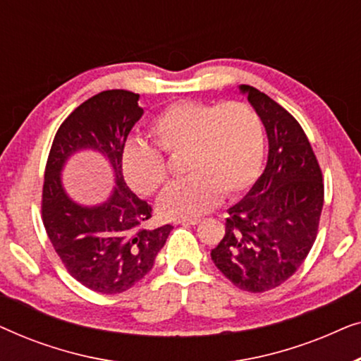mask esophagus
<instances>
[{
    "instance_id": "esophagus-1",
    "label": "esophagus",
    "mask_w": 361,
    "mask_h": 361,
    "mask_svg": "<svg viewBox=\"0 0 361 361\" xmlns=\"http://www.w3.org/2000/svg\"><path fill=\"white\" fill-rule=\"evenodd\" d=\"M176 224H182V225H199V224H200V219H182V220H177Z\"/></svg>"
}]
</instances>
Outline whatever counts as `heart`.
Returning a JSON list of instances; mask_svg holds the SVG:
<instances>
[{"label":"heart","instance_id":"1","mask_svg":"<svg viewBox=\"0 0 361 361\" xmlns=\"http://www.w3.org/2000/svg\"><path fill=\"white\" fill-rule=\"evenodd\" d=\"M151 133L162 151L187 152L184 169L189 176L167 185L157 199V212L164 219L205 214L221 194H243L259 174L263 121L246 103L176 102L152 120ZM121 164L126 180L140 194H154L167 179L164 156L146 142H126Z\"/></svg>","mask_w":361,"mask_h":361}]
</instances>
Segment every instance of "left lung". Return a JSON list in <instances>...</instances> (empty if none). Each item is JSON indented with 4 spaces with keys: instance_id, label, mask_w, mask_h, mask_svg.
I'll use <instances>...</instances> for the list:
<instances>
[{
    "instance_id": "1",
    "label": "left lung",
    "mask_w": 361,
    "mask_h": 361,
    "mask_svg": "<svg viewBox=\"0 0 361 361\" xmlns=\"http://www.w3.org/2000/svg\"><path fill=\"white\" fill-rule=\"evenodd\" d=\"M268 136V162L228 209L212 261L236 288L264 293L289 279L312 248L324 207L322 172L295 118L255 87L240 85Z\"/></svg>"
}]
</instances>
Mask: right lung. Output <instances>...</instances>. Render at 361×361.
Segmentation results:
<instances>
[{
    "instance_id": "right-lung-1",
    "label": "right lung",
    "mask_w": 361,
    "mask_h": 361,
    "mask_svg": "<svg viewBox=\"0 0 361 361\" xmlns=\"http://www.w3.org/2000/svg\"><path fill=\"white\" fill-rule=\"evenodd\" d=\"M140 95L106 90L73 110L54 137L44 174L42 221L47 236L72 278L102 294L130 289L145 278L166 245L172 226L146 228L151 205L123 177L126 137L145 110ZM83 150L106 157L114 172L111 195L97 206H82L66 194L63 167Z\"/></svg>"
}]
</instances>
